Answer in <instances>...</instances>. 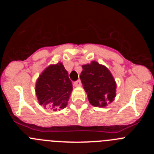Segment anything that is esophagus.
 Here are the masks:
<instances>
[{
  "mask_svg": "<svg viewBox=\"0 0 154 154\" xmlns=\"http://www.w3.org/2000/svg\"><path fill=\"white\" fill-rule=\"evenodd\" d=\"M73 85H74L75 86H80V85H82V82H81V81L79 79V80H77L76 82H75L74 83H73Z\"/></svg>",
  "mask_w": 154,
  "mask_h": 154,
  "instance_id": "esophagus-1",
  "label": "esophagus"
}]
</instances>
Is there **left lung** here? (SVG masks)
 <instances>
[{
  "instance_id": "1",
  "label": "left lung",
  "mask_w": 154,
  "mask_h": 154,
  "mask_svg": "<svg viewBox=\"0 0 154 154\" xmlns=\"http://www.w3.org/2000/svg\"><path fill=\"white\" fill-rule=\"evenodd\" d=\"M80 75L82 84L93 106L104 107L113 101L116 82L109 69L96 62L82 65Z\"/></svg>"
}]
</instances>
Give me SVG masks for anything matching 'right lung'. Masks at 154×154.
Segmentation results:
<instances>
[{"mask_svg": "<svg viewBox=\"0 0 154 154\" xmlns=\"http://www.w3.org/2000/svg\"><path fill=\"white\" fill-rule=\"evenodd\" d=\"M72 84L62 63L50 65L39 76L36 83L38 102L45 107L60 110L68 104Z\"/></svg>", "mask_w": 154, "mask_h": 154, "instance_id": "obj_1", "label": "right lung"}]
</instances>
